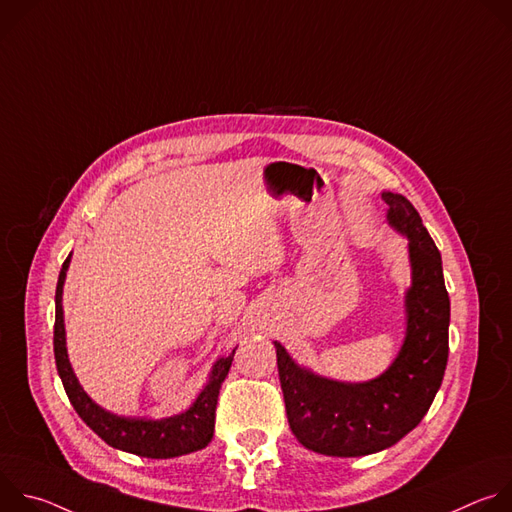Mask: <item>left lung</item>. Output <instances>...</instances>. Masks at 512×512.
I'll return each mask as SVG.
<instances>
[{"label":"left lung","mask_w":512,"mask_h":512,"mask_svg":"<svg viewBox=\"0 0 512 512\" xmlns=\"http://www.w3.org/2000/svg\"><path fill=\"white\" fill-rule=\"evenodd\" d=\"M381 196L389 227L409 241L411 265L405 338L393 362L375 379L348 383L314 373L273 342L291 431L304 448L334 458L377 454L403 440L431 407L448 364L450 298L442 255L403 194L383 190Z\"/></svg>","instance_id":"1"}]
</instances>
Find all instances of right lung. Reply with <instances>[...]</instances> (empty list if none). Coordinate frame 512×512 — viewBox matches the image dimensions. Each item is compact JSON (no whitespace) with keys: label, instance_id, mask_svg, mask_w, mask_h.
<instances>
[{"label":"right lung","instance_id":"add662e5","mask_svg":"<svg viewBox=\"0 0 512 512\" xmlns=\"http://www.w3.org/2000/svg\"><path fill=\"white\" fill-rule=\"evenodd\" d=\"M70 257L72 253L62 263L58 283H56L54 358H56V369L64 385V391L72 407H75V411L79 413V417L111 448L127 454H135L141 458L166 460V458H178V456L192 454L206 448L214 435V411H216L218 391H221V385L229 375L235 350L229 356L218 358L212 364L206 385L200 389L192 405L182 413L162 417V419H152V417L117 415L103 409L81 387L68 360L62 291H64V279L70 265Z\"/></svg>","mask_w":512,"mask_h":512}]
</instances>
